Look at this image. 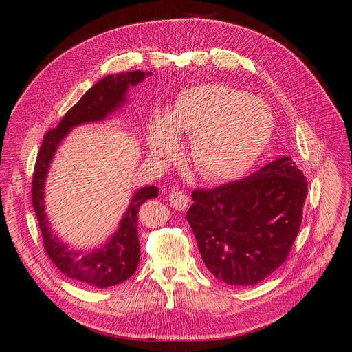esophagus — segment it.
I'll list each match as a JSON object with an SVG mask.
<instances>
[{
    "label": "esophagus",
    "mask_w": 352,
    "mask_h": 352,
    "mask_svg": "<svg viewBox=\"0 0 352 352\" xmlns=\"http://www.w3.org/2000/svg\"><path fill=\"white\" fill-rule=\"evenodd\" d=\"M168 198H170L171 207L175 210H179V211H184L190 204V197L182 191H173Z\"/></svg>",
    "instance_id": "obj_1"
}]
</instances>
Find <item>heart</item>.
<instances>
[{"instance_id": "1", "label": "heart", "mask_w": 352, "mask_h": 352, "mask_svg": "<svg viewBox=\"0 0 352 352\" xmlns=\"http://www.w3.org/2000/svg\"><path fill=\"white\" fill-rule=\"evenodd\" d=\"M272 129L268 107L244 91L206 84L182 91L171 113H155L148 124V148L158 158L178 150V134L192 135V158L212 181L241 177L258 160Z\"/></svg>"}]
</instances>
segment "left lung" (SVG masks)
<instances>
[{"mask_svg": "<svg viewBox=\"0 0 352 352\" xmlns=\"http://www.w3.org/2000/svg\"><path fill=\"white\" fill-rule=\"evenodd\" d=\"M307 181L291 157L214 190H195L187 221L202 261L228 285L250 287L283 265L298 235Z\"/></svg>", "mask_w": 352, "mask_h": 352, "instance_id": "8db88e82", "label": "left lung"}]
</instances>
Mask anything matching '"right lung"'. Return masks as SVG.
<instances>
[{
    "label": "right lung",
    "mask_w": 352,
    "mask_h": 352,
    "mask_svg": "<svg viewBox=\"0 0 352 352\" xmlns=\"http://www.w3.org/2000/svg\"><path fill=\"white\" fill-rule=\"evenodd\" d=\"M151 72L129 71L111 74L92 85L81 100L67 111L57 128L44 137L40 153L36 155L32 177V206L41 228L44 248L64 275L85 285L108 288L126 281L140 263L138 241V210L146 199L158 197L155 186L142 187L133 195L129 206L122 215L117 231L101 247L84 252L72 250L52 232L45 212V181L51 162L60 144L72 128L82 124L100 122L113 116L126 102L129 87H135Z\"/></svg>",
    "instance_id": "right-lung-1"
}]
</instances>
